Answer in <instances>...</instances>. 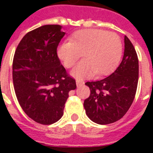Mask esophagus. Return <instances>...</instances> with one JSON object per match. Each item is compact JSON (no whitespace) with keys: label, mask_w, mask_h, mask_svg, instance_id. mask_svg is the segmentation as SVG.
I'll use <instances>...</instances> for the list:
<instances>
[{"label":"esophagus","mask_w":153,"mask_h":153,"mask_svg":"<svg viewBox=\"0 0 153 153\" xmlns=\"http://www.w3.org/2000/svg\"><path fill=\"white\" fill-rule=\"evenodd\" d=\"M83 84H84V83H83V82H82V81H79V80H76L77 87L82 86V85H83Z\"/></svg>","instance_id":"34e87169"}]
</instances>
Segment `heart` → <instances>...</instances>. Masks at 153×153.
Masks as SVG:
<instances>
[{
    "mask_svg": "<svg viewBox=\"0 0 153 153\" xmlns=\"http://www.w3.org/2000/svg\"><path fill=\"white\" fill-rule=\"evenodd\" d=\"M123 45L118 34L98 28H85L74 32L70 42L57 48V56L66 68L73 67L82 54V60L71 76L77 79L106 75L115 70L121 59Z\"/></svg>",
    "mask_w": 153,
    "mask_h": 153,
    "instance_id": "heart-1",
    "label": "heart"
}]
</instances>
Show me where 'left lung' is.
Masks as SVG:
<instances>
[{
    "instance_id": "obj_1",
    "label": "left lung",
    "mask_w": 153,
    "mask_h": 153,
    "mask_svg": "<svg viewBox=\"0 0 153 153\" xmlns=\"http://www.w3.org/2000/svg\"><path fill=\"white\" fill-rule=\"evenodd\" d=\"M138 81V60L134 47L125 36V51L121 62L111 75L87 82L90 96L83 106L92 121L108 125L126 114L134 99Z\"/></svg>"
}]
</instances>
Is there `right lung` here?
I'll use <instances>...</instances> for the list:
<instances>
[{
  "instance_id": "right-lung-1",
  "label": "right lung",
  "mask_w": 153,
  "mask_h": 153,
  "mask_svg": "<svg viewBox=\"0 0 153 153\" xmlns=\"http://www.w3.org/2000/svg\"><path fill=\"white\" fill-rule=\"evenodd\" d=\"M62 26L47 25L22 38L13 60V83L19 105L29 118L42 125L58 121L69 92L76 83L57 56L65 33Z\"/></svg>"
}]
</instances>
